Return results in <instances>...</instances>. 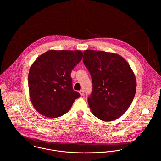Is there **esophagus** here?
Masks as SVG:
<instances>
[{
  "label": "esophagus",
  "mask_w": 161,
  "mask_h": 161,
  "mask_svg": "<svg viewBox=\"0 0 161 161\" xmlns=\"http://www.w3.org/2000/svg\"><path fill=\"white\" fill-rule=\"evenodd\" d=\"M79 93H80V95H81V96H83V94H84V92H83V90H80V91H79Z\"/></svg>",
  "instance_id": "34e87169"
}]
</instances>
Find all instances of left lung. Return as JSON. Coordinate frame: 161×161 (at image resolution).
I'll return each mask as SVG.
<instances>
[{
    "label": "left lung",
    "instance_id": "1",
    "mask_svg": "<svg viewBox=\"0 0 161 161\" xmlns=\"http://www.w3.org/2000/svg\"><path fill=\"white\" fill-rule=\"evenodd\" d=\"M83 61L92 80V92L88 97L92 113L104 121L119 118L136 93V78L130 66L117 53L92 50L83 52Z\"/></svg>",
    "mask_w": 161,
    "mask_h": 161
}]
</instances>
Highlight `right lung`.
<instances>
[{
    "mask_svg": "<svg viewBox=\"0 0 161 161\" xmlns=\"http://www.w3.org/2000/svg\"><path fill=\"white\" fill-rule=\"evenodd\" d=\"M82 58L80 50H50L33 63L28 74L30 97L39 113L56 118L69 111L80 96L73 89L71 73Z\"/></svg>",
    "mask_w": 161,
    "mask_h": 161,
    "instance_id": "right-lung-1",
    "label": "right lung"
}]
</instances>
